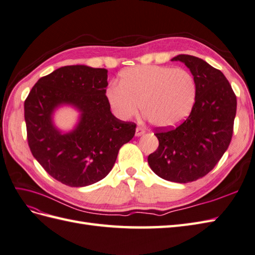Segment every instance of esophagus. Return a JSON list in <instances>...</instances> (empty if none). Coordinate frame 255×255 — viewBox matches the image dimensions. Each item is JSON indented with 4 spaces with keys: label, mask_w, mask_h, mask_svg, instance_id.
<instances>
[{
    "label": "esophagus",
    "mask_w": 255,
    "mask_h": 255,
    "mask_svg": "<svg viewBox=\"0 0 255 255\" xmlns=\"http://www.w3.org/2000/svg\"><path fill=\"white\" fill-rule=\"evenodd\" d=\"M144 133H145V130L143 129V128H141V127H136L135 128V136H140V135L144 134Z\"/></svg>",
    "instance_id": "esophagus-1"
}]
</instances>
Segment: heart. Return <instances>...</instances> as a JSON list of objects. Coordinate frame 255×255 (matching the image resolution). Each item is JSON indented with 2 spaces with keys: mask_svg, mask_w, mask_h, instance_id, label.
<instances>
[{
  "mask_svg": "<svg viewBox=\"0 0 255 255\" xmlns=\"http://www.w3.org/2000/svg\"><path fill=\"white\" fill-rule=\"evenodd\" d=\"M196 82L190 72L165 65H138L124 70L120 84H111L107 99L113 113L127 121L141 110L157 127H171L190 114Z\"/></svg>",
  "mask_w": 255,
  "mask_h": 255,
  "instance_id": "obj_1",
  "label": "heart"
}]
</instances>
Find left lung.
<instances>
[{
	"label": "left lung",
	"mask_w": 255,
	"mask_h": 255,
	"mask_svg": "<svg viewBox=\"0 0 255 255\" xmlns=\"http://www.w3.org/2000/svg\"><path fill=\"white\" fill-rule=\"evenodd\" d=\"M196 82L195 103L175 128L156 130L159 145L148 155L152 170L161 179L188 183L205 177L230 145L237 99L224 74L200 58L178 55Z\"/></svg>",
	"instance_id": "left-lung-1"
}]
</instances>
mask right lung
<instances>
[{"label": "right lung", "instance_id": "1", "mask_svg": "<svg viewBox=\"0 0 255 255\" xmlns=\"http://www.w3.org/2000/svg\"><path fill=\"white\" fill-rule=\"evenodd\" d=\"M108 70L67 65L41 77L24 101V121L32 155L54 179L83 187L106 178L120 148L133 138L135 124L111 112ZM62 106L75 108L76 126L62 132L53 122Z\"/></svg>", "mask_w": 255, "mask_h": 255}]
</instances>
